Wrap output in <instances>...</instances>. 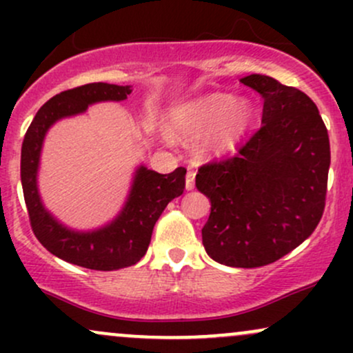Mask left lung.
<instances>
[{"label": "left lung", "mask_w": 353, "mask_h": 353, "mask_svg": "<svg viewBox=\"0 0 353 353\" xmlns=\"http://www.w3.org/2000/svg\"><path fill=\"white\" fill-rule=\"evenodd\" d=\"M131 92V86L108 83H91L63 91L43 104L24 134L21 185L34 236L52 255L86 269L117 270L139 262L151 242L154 224L165 205L179 197L185 188V171L182 169L159 174L139 164L119 212L106 224L89 230L68 228L44 205L38 174L48 131L59 119L86 112L91 104L119 103Z\"/></svg>", "instance_id": "8db88e82"}]
</instances>
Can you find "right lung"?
Masks as SVG:
<instances>
[{
    "instance_id": "obj_1",
    "label": "right lung",
    "mask_w": 353,
    "mask_h": 353,
    "mask_svg": "<svg viewBox=\"0 0 353 353\" xmlns=\"http://www.w3.org/2000/svg\"><path fill=\"white\" fill-rule=\"evenodd\" d=\"M247 86L264 98L262 124L236 156L202 165L196 188L210 202L202 244L229 267L272 264L317 228L325 205L330 144L319 109L269 76Z\"/></svg>"
}]
</instances>
